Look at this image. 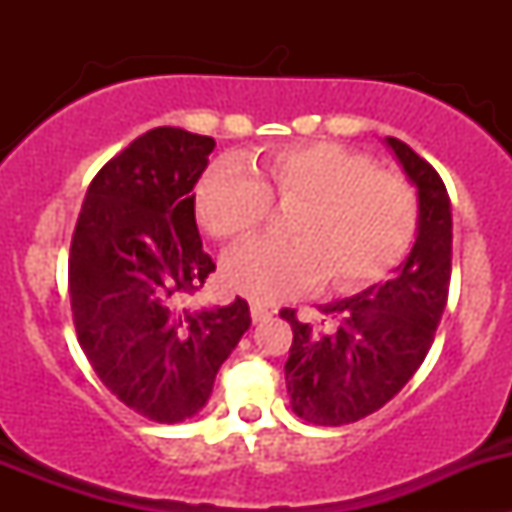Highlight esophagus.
Returning <instances> with one entry per match:
<instances>
[{"label":"esophagus","mask_w":512,"mask_h":512,"mask_svg":"<svg viewBox=\"0 0 512 512\" xmlns=\"http://www.w3.org/2000/svg\"><path fill=\"white\" fill-rule=\"evenodd\" d=\"M250 314H252V322H267V319H270L272 317V312H270V309H267V307H262V304H252V307H250Z\"/></svg>","instance_id":"1"}]
</instances>
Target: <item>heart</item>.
Wrapping results in <instances>:
<instances>
[{"label": "heart", "mask_w": 512, "mask_h": 512, "mask_svg": "<svg viewBox=\"0 0 512 512\" xmlns=\"http://www.w3.org/2000/svg\"><path fill=\"white\" fill-rule=\"evenodd\" d=\"M272 198L299 205L294 240L250 237L223 257L227 287L255 302H280L329 280L359 292L384 280L416 237L418 200L401 175L379 170L339 143H297L255 163V175L223 160L195 188V215L213 237H235L265 223Z\"/></svg>", "instance_id": "obj_1"}]
</instances>
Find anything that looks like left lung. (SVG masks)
Instances as JSON below:
<instances>
[{
	"label": "left lung",
	"mask_w": 512,
	"mask_h": 512,
	"mask_svg": "<svg viewBox=\"0 0 512 512\" xmlns=\"http://www.w3.org/2000/svg\"><path fill=\"white\" fill-rule=\"evenodd\" d=\"M418 190L416 242L396 275L352 299L322 304L327 332L292 324L285 364L289 404L317 426H344L394 399L431 349L451 285L453 220L446 185L431 163L399 138H386Z\"/></svg>",
	"instance_id": "obj_1"
}]
</instances>
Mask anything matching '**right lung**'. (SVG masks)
Returning a JSON list of instances; mask_svg holds the SVG:
<instances>
[{
    "mask_svg": "<svg viewBox=\"0 0 512 512\" xmlns=\"http://www.w3.org/2000/svg\"><path fill=\"white\" fill-rule=\"evenodd\" d=\"M210 136L160 126L108 160L86 190L71 237L76 337L118 401L158 423L195 416L250 329V307L180 309L215 262L195 225V183Z\"/></svg>",
    "mask_w": 512,
    "mask_h": 512,
    "instance_id": "1",
    "label": "right lung"
}]
</instances>
